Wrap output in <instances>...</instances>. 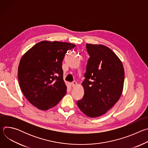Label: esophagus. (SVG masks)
Returning <instances> with one entry per match:
<instances>
[{"label": "esophagus", "mask_w": 148, "mask_h": 148, "mask_svg": "<svg viewBox=\"0 0 148 148\" xmlns=\"http://www.w3.org/2000/svg\"><path fill=\"white\" fill-rule=\"evenodd\" d=\"M77 85V82L76 81H73L71 82V86L73 87H75Z\"/></svg>", "instance_id": "1"}]
</instances>
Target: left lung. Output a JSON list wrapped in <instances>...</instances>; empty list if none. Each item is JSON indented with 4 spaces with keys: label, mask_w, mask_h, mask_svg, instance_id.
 <instances>
[{
    "label": "left lung",
    "mask_w": 148,
    "mask_h": 148,
    "mask_svg": "<svg viewBox=\"0 0 148 148\" xmlns=\"http://www.w3.org/2000/svg\"><path fill=\"white\" fill-rule=\"evenodd\" d=\"M86 48L90 57L82 83L84 95L77 104L84 114L95 118L106 113L120 98L125 73L121 61L108 47L87 44Z\"/></svg>",
    "instance_id": "left-lung-1"
}]
</instances>
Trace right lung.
Wrapping results in <instances>:
<instances>
[{
  "mask_svg": "<svg viewBox=\"0 0 148 148\" xmlns=\"http://www.w3.org/2000/svg\"><path fill=\"white\" fill-rule=\"evenodd\" d=\"M75 45L42 41L21 58L18 67L19 85L26 99L40 110L53 108L65 95L62 62Z\"/></svg>",
  "mask_w": 148,
  "mask_h": 148,
  "instance_id": "right-lung-1",
  "label": "right lung"
}]
</instances>
